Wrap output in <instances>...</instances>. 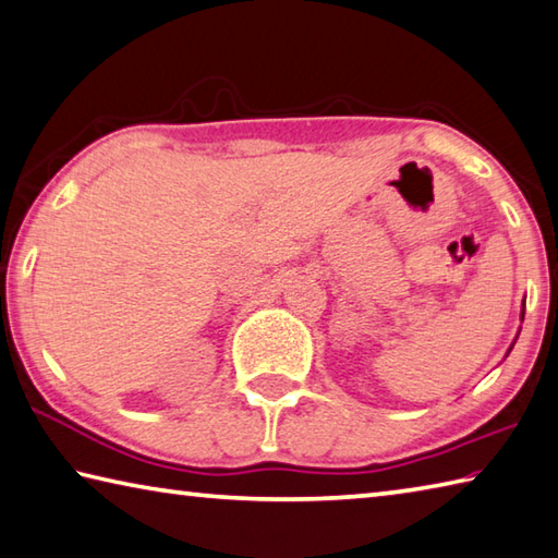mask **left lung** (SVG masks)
<instances>
[{"mask_svg": "<svg viewBox=\"0 0 558 558\" xmlns=\"http://www.w3.org/2000/svg\"><path fill=\"white\" fill-rule=\"evenodd\" d=\"M520 317L524 319V305H522V312H520ZM512 347H514V343H512ZM512 347H510V351H512ZM510 351H508V353H510Z\"/></svg>", "mask_w": 558, "mask_h": 558, "instance_id": "1", "label": "left lung"}]
</instances>
